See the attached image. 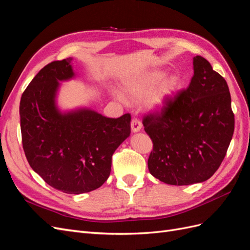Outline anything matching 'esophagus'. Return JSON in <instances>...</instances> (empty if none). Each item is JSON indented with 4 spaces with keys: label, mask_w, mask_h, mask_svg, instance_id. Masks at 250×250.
Segmentation results:
<instances>
[{
    "label": "esophagus",
    "mask_w": 250,
    "mask_h": 250,
    "mask_svg": "<svg viewBox=\"0 0 250 250\" xmlns=\"http://www.w3.org/2000/svg\"><path fill=\"white\" fill-rule=\"evenodd\" d=\"M131 130H132V132H138V131H140L141 129H142V123H141V121L139 120V119H137V118H133L132 119V121H131Z\"/></svg>",
    "instance_id": "34e87169"
}]
</instances>
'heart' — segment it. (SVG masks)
<instances>
[{
  "label": "heart",
  "mask_w": 250,
  "mask_h": 250,
  "mask_svg": "<svg viewBox=\"0 0 250 250\" xmlns=\"http://www.w3.org/2000/svg\"><path fill=\"white\" fill-rule=\"evenodd\" d=\"M165 76L161 70L151 71L135 77L124 84L125 92L134 99H142L148 94L147 105L152 109L163 107L176 92L179 85L178 77L174 75ZM119 100L126 102V98L119 92H115Z\"/></svg>",
  "instance_id": "heart-1"
}]
</instances>
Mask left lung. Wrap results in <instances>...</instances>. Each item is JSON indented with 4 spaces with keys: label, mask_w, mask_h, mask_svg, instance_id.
I'll list each match as a JSON object with an SVG mask.
<instances>
[{
    "label": "left lung",
    "mask_w": 250,
    "mask_h": 250,
    "mask_svg": "<svg viewBox=\"0 0 250 250\" xmlns=\"http://www.w3.org/2000/svg\"><path fill=\"white\" fill-rule=\"evenodd\" d=\"M190 85L160 112L143 120L152 140L148 169L161 181L188 186L208 180L220 167L234 129L229 85L206 58H193Z\"/></svg>",
    "instance_id": "obj_1"
}]
</instances>
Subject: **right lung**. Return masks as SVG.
<instances>
[{"instance_id": "right-lung-1", "label": "right lung", "mask_w": 250, "mask_h": 250, "mask_svg": "<svg viewBox=\"0 0 250 250\" xmlns=\"http://www.w3.org/2000/svg\"><path fill=\"white\" fill-rule=\"evenodd\" d=\"M72 60L47 64L30 82L21 98V131L30 167L56 190L82 194L107 180L113 152L130 135L131 117L111 119L89 108L60 111L57 90L59 82L75 76Z\"/></svg>"}]
</instances>
